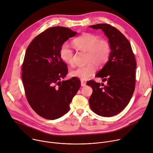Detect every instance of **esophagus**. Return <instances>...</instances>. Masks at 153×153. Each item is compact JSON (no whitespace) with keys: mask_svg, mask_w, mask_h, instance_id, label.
Listing matches in <instances>:
<instances>
[{"mask_svg":"<svg viewBox=\"0 0 153 153\" xmlns=\"http://www.w3.org/2000/svg\"><path fill=\"white\" fill-rule=\"evenodd\" d=\"M86 85H87L86 82H84V81H83V80H81V86L82 87H85Z\"/></svg>","mask_w":153,"mask_h":153,"instance_id":"obj_1","label":"esophagus"}]
</instances>
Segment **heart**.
Instances as JSON below:
<instances>
[{
    "label": "heart",
    "mask_w": 153,
    "mask_h": 153,
    "mask_svg": "<svg viewBox=\"0 0 153 153\" xmlns=\"http://www.w3.org/2000/svg\"><path fill=\"white\" fill-rule=\"evenodd\" d=\"M73 45L78 50L87 51V63L88 64L73 69L71 75L82 80H87L95 72L94 64L102 66L107 61L110 53V44L105 39H99L95 35L84 33L73 40ZM60 53L65 63L69 65L73 64L74 52L68 44L61 46Z\"/></svg>",
    "instance_id": "obj_1"
}]
</instances>
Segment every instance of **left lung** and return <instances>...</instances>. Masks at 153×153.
I'll return each mask as SVG.
<instances>
[{
  "label": "left lung",
  "mask_w": 153,
  "mask_h": 153,
  "mask_svg": "<svg viewBox=\"0 0 153 153\" xmlns=\"http://www.w3.org/2000/svg\"><path fill=\"white\" fill-rule=\"evenodd\" d=\"M101 29L108 39L110 53L108 60L96 76L103 78V83L89 80L87 84L93 88L89 98L93 112L104 117L117 115L129 104L135 85L137 66L134 55L128 39L115 27L107 24L90 25Z\"/></svg>",
  "instance_id": "left-lung-1"
}]
</instances>
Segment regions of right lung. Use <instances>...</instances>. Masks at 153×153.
Masks as SVG:
<instances>
[{
  "mask_svg": "<svg viewBox=\"0 0 153 153\" xmlns=\"http://www.w3.org/2000/svg\"><path fill=\"white\" fill-rule=\"evenodd\" d=\"M77 33L66 27H51L36 36L25 51L22 80L26 98L44 118L55 120L66 114L80 87L77 77L62 80L68 71L61 59L60 48Z\"/></svg>",
  "mask_w": 153,
  "mask_h": 153,
  "instance_id": "obj_1",
  "label": "right lung"
}]
</instances>
